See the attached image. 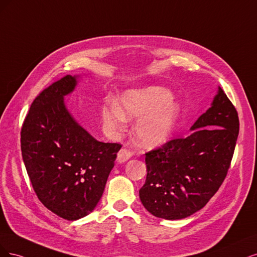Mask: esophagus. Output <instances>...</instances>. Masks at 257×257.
Here are the masks:
<instances>
[{
    "instance_id": "esophagus-1",
    "label": "esophagus",
    "mask_w": 257,
    "mask_h": 257,
    "mask_svg": "<svg viewBox=\"0 0 257 257\" xmlns=\"http://www.w3.org/2000/svg\"><path fill=\"white\" fill-rule=\"evenodd\" d=\"M131 156H132V154L129 150H127V148H121V150L117 154V161L119 163L126 162L127 160H129L131 158Z\"/></svg>"
}]
</instances>
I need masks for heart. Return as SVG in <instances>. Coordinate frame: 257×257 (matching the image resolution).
<instances>
[{
	"instance_id": "1",
	"label": "heart",
	"mask_w": 257,
	"mask_h": 257,
	"mask_svg": "<svg viewBox=\"0 0 257 257\" xmlns=\"http://www.w3.org/2000/svg\"><path fill=\"white\" fill-rule=\"evenodd\" d=\"M172 94L162 87L128 90L116 103L104 104L102 117L105 125L120 131L126 119L138 118L135 136L144 147H157L167 142L179 115V106L171 102Z\"/></svg>"
}]
</instances>
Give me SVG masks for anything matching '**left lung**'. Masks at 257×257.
<instances>
[{
	"mask_svg": "<svg viewBox=\"0 0 257 257\" xmlns=\"http://www.w3.org/2000/svg\"><path fill=\"white\" fill-rule=\"evenodd\" d=\"M187 138L173 139L145 154L147 176L140 200L155 217L179 220L209 202L224 181L239 134L234 104L219 87Z\"/></svg>",
	"mask_w": 257,
	"mask_h": 257,
	"instance_id": "8db88e82",
	"label": "left lung"
}]
</instances>
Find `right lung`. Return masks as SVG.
I'll use <instances>...</instances> for the list:
<instances>
[{
	"instance_id": "1",
	"label": "right lung",
	"mask_w": 257,
	"mask_h": 257,
	"mask_svg": "<svg viewBox=\"0 0 257 257\" xmlns=\"http://www.w3.org/2000/svg\"><path fill=\"white\" fill-rule=\"evenodd\" d=\"M77 85L69 74L33 101L21 128V152L33 189L49 210L74 221L100 200L121 145L99 142L72 118L64 96Z\"/></svg>"
}]
</instances>
